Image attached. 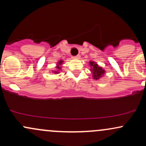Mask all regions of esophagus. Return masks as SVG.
I'll list each match as a JSON object with an SVG mask.
<instances>
[{
  "instance_id": "34e87169",
  "label": "esophagus",
  "mask_w": 146,
  "mask_h": 146,
  "mask_svg": "<svg viewBox=\"0 0 146 146\" xmlns=\"http://www.w3.org/2000/svg\"><path fill=\"white\" fill-rule=\"evenodd\" d=\"M80 58V55H78V56H75V57H73V58H75V59H79V58Z\"/></svg>"
}]
</instances>
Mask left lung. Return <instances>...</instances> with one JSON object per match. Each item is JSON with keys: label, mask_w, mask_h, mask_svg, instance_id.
Listing matches in <instances>:
<instances>
[{"label": "left lung", "mask_w": 146, "mask_h": 146, "mask_svg": "<svg viewBox=\"0 0 146 146\" xmlns=\"http://www.w3.org/2000/svg\"><path fill=\"white\" fill-rule=\"evenodd\" d=\"M90 66L91 67V71L92 73H93V77L94 80H98L100 78H101L103 75L104 74L105 71L104 69H103L102 67L99 66L98 65V64H96V62H90Z\"/></svg>", "instance_id": "obj_1"}]
</instances>
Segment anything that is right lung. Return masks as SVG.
<instances>
[{"label":"right lung","instance_id":"add662e5","mask_svg":"<svg viewBox=\"0 0 146 146\" xmlns=\"http://www.w3.org/2000/svg\"><path fill=\"white\" fill-rule=\"evenodd\" d=\"M64 62L62 60H60L59 62H58V64H57V66H56V68L57 69L56 71H53V73H55V74H58V73H60V71L61 70V68H62V64Z\"/></svg>","mask_w":146,"mask_h":146}]
</instances>
